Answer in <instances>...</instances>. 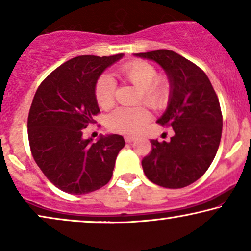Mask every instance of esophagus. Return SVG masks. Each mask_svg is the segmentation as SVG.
I'll use <instances>...</instances> for the list:
<instances>
[{
    "instance_id": "34e87169",
    "label": "esophagus",
    "mask_w": 251,
    "mask_h": 251,
    "mask_svg": "<svg viewBox=\"0 0 251 251\" xmlns=\"http://www.w3.org/2000/svg\"><path fill=\"white\" fill-rule=\"evenodd\" d=\"M125 140L126 143H132V142H135L136 138H135V137H132V136H126Z\"/></svg>"
}]
</instances>
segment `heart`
<instances>
[{"label": "heart", "instance_id": "1", "mask_svg": "<svg viewBox=\"0 0 251 251\" xmlns=\"http://www.w3.org/2000/svg\"><path fill=\"white\" fill-rule=\"evenodd\" d=\"M120 74L129 83L139 89V100L152 108L163 107L170 95V84L164 77H156L154 66L144 60L129 61L120 68ZM116 83L111 75L99 76L95 88L98 105L102 108H111L115 100ZM150 113L143 106L115 109L107 119L109 130L125 135H136L150 121Z\"/></svg>", "mask_w": 251, "mask_h": 251}]
</instances>
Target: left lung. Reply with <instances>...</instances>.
Wrapping results in <instances>:
<instances>
[{
	"label": "left lung",
	"mask_w": 251,
	"mask_h": 251,
	"mask_svg": "<svg viewBox=\"0 0 251 251\" xmlns=\"http://www.w3.org/2000/svg\"><path fill=\"white\" fill-rule=\"evenodd\" d=\"M135 56L153 60L166 72L169 100L156 122L175 131L169 142L151 140L152 151L142 161L144 173L159 186H188L208 170L221 143L223 116L217 95L204 72L174 51Z\"/></svg>",
	"instance_id": "1"
}]
</instances>
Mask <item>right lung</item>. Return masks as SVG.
Returning <instances> with one entry per match:
<instances>
[{
  "mask_svg": "<svg viewBox=\"0 0 251 251\" xmlns=\"http://www.w3.org/2000/svg\"><path fill=\"white\" fill-rule=\"evenodd\" d=\"M125 56H78L47 76L30 106L28 140L32 155L46 177L70 194H87L111 179L125 147L120 135L85 139L83 129L99 113L95 88L106 68Z\"/></svg>",
  "mask_w": 251,
  "mask_h": 251,
  "instance_id": "obj_1",
  "label": "right lung"
}]
</instances>
